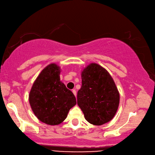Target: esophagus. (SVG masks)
I'll return each instance as SVG.
<instances>
[{"label":"esophagus","mask_w":155,"mask_h":155,"mask_svg":"<svg viewBox=\"0 0 155 155\" xmlns=\"http://www.w3.org/2000/svg\"><path fill=\"white\" fill-rule=\"evenodd\" d=\"M72 92H73V94H74V96H76L77 93H76V91L75 90V89H73V90H72Z\"/></svg>","instance_id":"34e87169"}]
</instances>
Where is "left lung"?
<instances>
[{
    "instance_id": "obj_1",
    "label": "left lung",
    "mask_w": 155,
    "mask_h": 155,
    "mask_svg": "<svg viewBox=\"0 0 155 155\" xmlns=\"http://www.w3.org/2000/svg\"><path fill=\"white\" fill-rule=\"evenodd\" d=\"M82 85L78 92V105L86 120L94 125H104L115 116L120 94L107 70L91 63L82 71Z\"/></svg>"
}]
</instances>
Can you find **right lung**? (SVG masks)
<instances>
[{"label":"right lung","instance_id":"add662e5","mask_svg":"<svg viewBox=\"0 0 155 155\" xmlns=\"http://www.w3.org/2000/svg\"><path fill=\"white\" fill-rule=\"evenodd\" d=\"M60 67L51 63L42 70L33 84L29 101L34 114L50 125H59L76 104V97L60 81Z\"/></svg>","mask_w":155,"mask_h":155}]
</instances>
